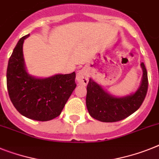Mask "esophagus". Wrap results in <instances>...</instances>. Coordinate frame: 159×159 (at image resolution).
<instances>
[{"instance_id":"esophagus-1","label":"esophagus","mask_w":159,"mask_h":159,"mask_svg":"<svg viewBox=\"0 0 159 159\" xmlns=\"http://www.w3.org/2000/svg\"><path fill=\"white\" fill-rule=\"evenodd\" d=\"M89 81V74L88 72L86 71L85 69H81L77 75V83L80 85H83V86H86Z\"/></svg>"}]
</instances>
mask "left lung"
Here are the masks:
<instances>
[{
  "instance_id": "obj_1",
  "label": "left lung",
  "mask_w": 159,
  "mask_h": 159,
  "mask_svg": "<svg viewBox=\"0 0 159 159\" xmlns=\"http://www.w3.org/2000/svg\"><path fill=\"white\" fill-rule=\"evenodd\" d=\"M142 78L136 92L124 97H116L90 78L86 94V107L90 116L102 122H116L127 118L138 110L145 98L148 89L147 71L141 63Z\"/></svg>"
}]
</instances>
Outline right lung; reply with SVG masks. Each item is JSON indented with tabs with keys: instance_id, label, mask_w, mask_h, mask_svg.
I'll return each instance as SVG.
<instances>
[{
	"instance_id": "obj_1",
	"label": "right lung",
	"mask_w": 159,
	"mask_h": 159,
	"mask_svg": "<svg viewBox=\"0 0 159 159\" xmlns=\"http://www.w3.org/2000/svg\"><path fill=\"white\" fill-rule=\"evenodd\" d=\"M19 39L9 60L7 89L9 98L18 112L26 118L48 121L61 113L76 87L75 72L44 78L30 75L23 58L24 40Z\"/></svg>"
}]
</instances>
